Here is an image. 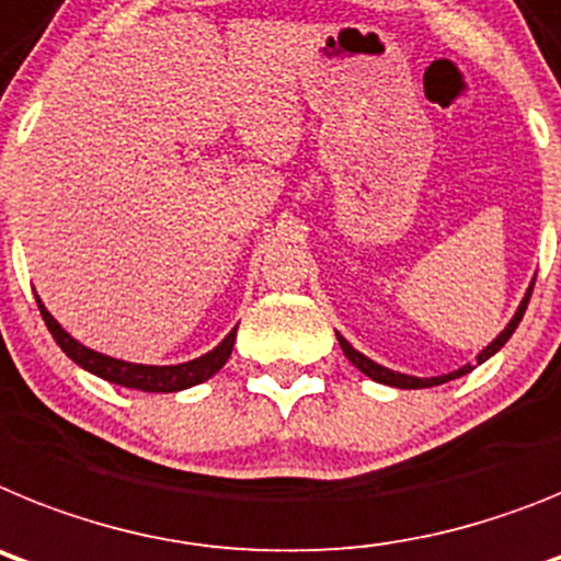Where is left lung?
<instances>
[{
	"mask_svg": "<svg viewBox=\"0 0 561 561\" xmlns=\"http://www.w3.org/2000/svg\"><path fill=\"white\" fill-rule=\"evenodd\" d=\"M530 294H534V287H528V294H525L523 305H519V310H516V313H514V319L508 321V328H505L503 333L496 335V339L491 341V344H489V347L483 350V353L477 355V364H483L485 358H491V355H494L496 350L503 347L505 341H508L511 335H514V330L519 328V321H523L525 308H528ZM339 344H341V350H344V355H347L350 362H353L355 367L362 369L364 375H369V378H373V381H378V383H389V387H398V389H423V387H437V383H446V381H451V378H460V375H466V373H471V369H474V367H471V364H466V367L455 369V373H449V375H440V378H415V375L392 373V369L381 367V364L369 362L367 355H362V353H358V350L350 347L347 341L341 339V335H339Z\"/></svg>",
	"mask_w": 561,
	"mask_h": 561,
	"instance_id": "obj_1",
	"label": "left lung"
}]
</instances>
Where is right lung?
<instances>
[{"label": "right lung", "mask_w": 561, "mask_h": 561, "mask_svg": "<svg viewBox=\"0 0 561 561\" xmlns=\"http://www.w3.org/2000/svg\"><path fill=\"white\" fill-rule=\"evenodd\" d=\"M38 301V310H42V319H45L47 330L53 333L56 344L70 355L78 367L90 369L92 375H99L110 383H121V387L129 389H144V392H178V389L194 387V383L208 381L222 364L228 362V355L233 350V339H237V330L226 335V339L211 350V353L199 355L188 364H174V367H146V364H129L118 362V358H110V355H101L95 350H87L84 344H78L70 333H67L56 319L45 310L42 299Z\"/></svg>", "instance_id": "1"}]
</instances>
